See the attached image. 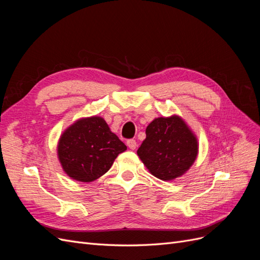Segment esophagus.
<instances>
[{
	"mask_svg": "<svg viewBox=\"0 0 260 260\" xmlns=\"http://www.w3.org/2000/svg\"><path fill=\"white\" fill-rule=\"evenodd\" d=\"M127 145H128V147H129V148H131V149H135V148L137 147V142H136V140H133V139H129V140H127Z\"/></svg>",
	"mask_w": 260,
	"mask_h": 260,
	"instance_id": "esophagus-1",
	"label": "esophagus"
}]
</instances>
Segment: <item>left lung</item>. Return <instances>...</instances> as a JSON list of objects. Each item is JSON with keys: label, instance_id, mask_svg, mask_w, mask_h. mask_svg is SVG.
<instances>
[{"label": "left lung", "instance_id": "1", "mask_svg": "<svg viewBox=\"0 0 260 260\" xmlns=\"http://www.w3.org/2000/svg\"><path fill=\"white\" fill-rule=\"evenodd\" d=\"M145 133L137 153L154 177L174 180L182 176L196 159L198 140L180 117L156 118Z\"/></svg>", "mask_w": 260, "mask_h": 260}]
</instances>
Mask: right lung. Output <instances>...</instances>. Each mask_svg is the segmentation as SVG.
Instances as JSON below:
<instances>
[{
	"label": "right lung",
	"mask_w": 260,
	"mask_h": 260,
	"mask_svg": "<svg viewBox=\"0 0 260 260\" xmlns=\"http://www.w3.org/2000/svg\"><path fill=\"white\" fill-rule=\"evenodd\" d=\"M127 146L101 117L82 118L62 133L57 147L66 174L77 181L91 182L109 170Z\"/></svg>",
	"instance_id": "right-lung-1"
}]
</instances>
